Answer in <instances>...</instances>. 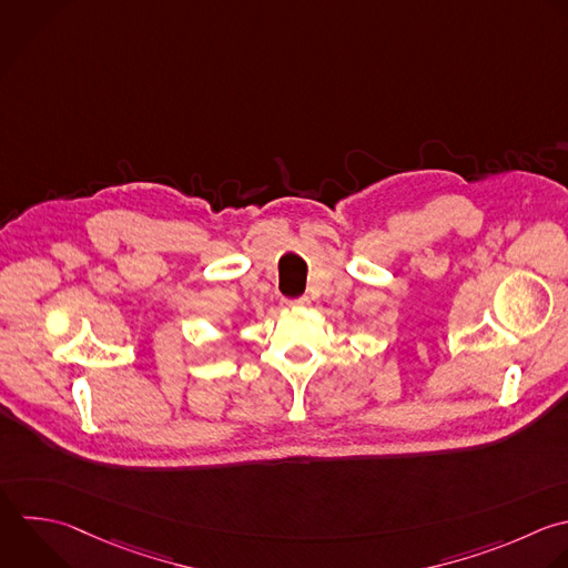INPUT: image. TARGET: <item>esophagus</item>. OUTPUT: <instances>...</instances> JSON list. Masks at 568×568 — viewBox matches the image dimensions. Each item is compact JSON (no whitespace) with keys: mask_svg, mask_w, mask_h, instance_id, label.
Returning a JSON list of instances; mask_svg holds the SVG:
<instances>
[{"mask_svg":"<svg viewBox=\"0 0 568 568\" xmlns=\"http://www.w3.org/2000/svg\"><path fill=\"white\" fill-rule=\"evenodd\" d=\"M286 308H302V306H308V297H297V300H284L282 302Z\"/></svg>","mask_w":568,"mask_h":568,"instance_id":"34e87169","label":"esophagus"}]
</instances>
